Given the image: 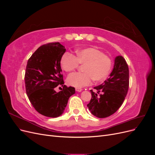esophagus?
<instances>
[{
    "instance_id": "obj_1",
    "label": "esophagus",
    "mask_w": 155,
    "mask_h": 155,
    "mask_svg": "<svg viewBox=\"0 0 155 155\" xmlns=\"http://www.w3.org/2000/svg\"><path fill=\"white\" fill-rule=\"evenodd\" d=\"M76 91L77 92H81L82 91V89L81 88H76Z\"/></svg>"
}]
</instances>
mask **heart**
<instances>
[{"mask_svg":"<svg viewBox=\"0 0 155 155\" xmlns=\"http://www.w3.org/2000/svg\"><path fill=\"white\" fill-rule=\"evenodd\" d=\"M76 57L69 52H65L61 59V67L65 72H72L84 65V72L70 74L67 78L70 85L82 87L89 85L91 81H100L109 76L112 67V61L109 56L94 48H85L76 51Z\"/></svg>","mask_w":155,"mask_h":155,"instance_id":"heart-1","label":"heart"}]
</instances>
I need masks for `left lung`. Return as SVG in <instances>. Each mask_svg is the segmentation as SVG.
Returning a JSON list of instances; mask_svg holds the SVG:
<instances>
[{
    "label": "left lung",
    "instance_id": "left-lung-1",
    "mask_svg": "<svg viewBox=\"0 0 155 155\" xmlns=\"http://www.w3.org/2000/svg\"><path fill=\"white\" fill-rule=\"evenodd\" d=\"M129 67L125 59L119 55L114 59L113 70L110 77L101 85L95 87L100 97L91 91L92 97L87 105L89 110L97 118H107L118 110L124 103L129 85Z\"/></svg>",
    "mask_w": 155,
    "mask_h": 155
}]
</instances>
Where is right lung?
Here are the masks:
<instances>
[{"mask_svg": "<svg viewBox=\"0 0 155 155\" xmlns=\"http://www.w3.org/2000/svg\"><path fill=\"white\" fill-rule=\"evenodd\" d=\"M66 49L59 43L41 46L28 61L25 72L27 96L34 109L41 114L56 118L61 115L75 88L63 85L61 59ZM61 85L59 93L55 88Z\"/></svg>", "mask_w": 155, "mask_h": 155, "instance_id": "obj_1", "label": "right lung"}]
</instances>
